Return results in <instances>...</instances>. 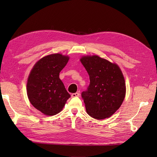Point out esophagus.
I'll list each match as a JSON object with an SVG mask.
<instances>
[{
    "mask_svg": "<svg viewBox=\"0 0 157 157\" xmlns=\"http://www.w3.org/2000/svg\"><path fill=\"white\" fill-rule=\"evenodd\" d=\"M79 92H76V93H73V94H71V97L72 98H75V97H78V96H79Z\"/></svg>",
    "mask_w": 157,
    "mask_h": 157,
    "instance_id": "obj_1",
    "label": "esophagus"
}]
</instances>
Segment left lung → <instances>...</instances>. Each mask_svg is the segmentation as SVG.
Wrapping results in <instances>:
<instances>
[{
	"label": "left lung",
	"instance_id": "1",
	"mask_svg": "<svg viewBox=\"0 0 157 157\" xmlns=\"http://www.w3.org/2000/svg\"><path fill=\"white\" fill-rule=\"evenodd\" d=\"M80 61L90 77L87 90L82 93L86 112L96 119L109 118L125 98V84L121 69L97 55L82 56Z\"/></svg>",
	"mask_w": 157,
	"mask_h": 157
}]
</instances>
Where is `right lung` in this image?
<instances>
[{
  "label": "right lung",
  "instance_id": "right-lung-1",
  "mask_svg": "<svg viewBox=\"0 0 157 157\" xmlns=\"http://www.w3.org/2000/svg\"><path fill=\"white\" fill-rule=\"evenodd\" d=\"M69 58L52 54L40 59L29 73L27 94L29 102L38 111L48 116L57 114L70 98L59 78V73Z\"/></svg>",
  "mask_w": 157,
  "mask_h": 157
}]
</instances>
